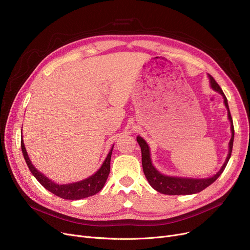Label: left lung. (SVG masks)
<instances>
[{
	"mask_svg": "<svg viewBox=\"0 0 250 250\" xmlns=\"http://www.w3.org/2000/svg\"><path fill=\"white\" fill-rule=\"evenodd\" d=\"M209 79V83H211V87L219 92V93L224 98V103L225 106L228 110V118L231 124V140L229 142V153L226 158L225 163L223 164L221 169L219 171L212 177L208 178H203V179H195V178H186V177H174V176H167L161 174L158 170H157L151 161V155H150V148L148 146V144L146 141L144 140L142 137H137V141L139 143V145L141 147L142 151V165H143V171L144 174H145L148 182L150 183V186L156 189L157 191H159L164 194H170V195H177V194H193V193H198L208 188V186H211L212 183L223 173L224 171L225 167L227 166V163L231 157L232 153V148H233V141H234V126H233V121L231 117V113L229 110V105L227 98L224 94V92L221 89L219 84L215 81V79L208 75Z\"/></svg>",
	"mask_w": 250,
	"mask_h": 250,
	"instance_id": "left-lung-1",
	"label": "left lung"
}]
</instances>
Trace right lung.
<instances>
[{
  "label": "right lung",
  "instance_id": "1",
  "mask_svg": "<svg viewBox=\"0 0 250 250\" xmlns=\"http://www.w3.org/2000/svg\"><path fill=\"white\" fill-rule=\"evenodd\" d=\"M21 149H22V153L24 156V159L26 161V164H27L31 173L44 188H46L50 192L64 200H81V199L88 198V196L96 194L104 187L110 171V159H111L113 146L109 151L106 159L104 160L103 164L101 165L100 169L96 173H94L93 175L84 180L70 183V185H59V183H56L55 181L47 178L42 172H39L38 170L33 166V164L29 159L28 154L26 152V149L24 146L23 139L21 140Z\"/></svg>",
  "mask_w": 250,
  "mask_h": 250
}]
</instances>
